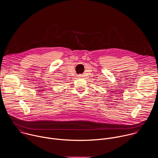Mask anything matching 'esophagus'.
Returning a JSON list of instances; mask_svg holds the SVG:
<instances>
[{
	"label": "esophagus",
	"mask_w": 158,
	"mask_h": 158,
	"mask_svg": "<svg viewBox=\"0 0 158 158\" xmlns=\"http://www.w3.org/2000/svg\"><path fill=\"white\" fill-rule=\"evenodd\" d=\"M79 77H82V75H79Z\"/></svg>",
	"instance_id": "esophagus-1"
}]
</instances>
